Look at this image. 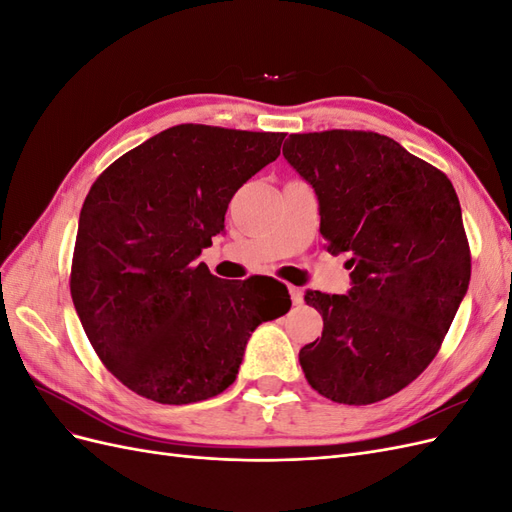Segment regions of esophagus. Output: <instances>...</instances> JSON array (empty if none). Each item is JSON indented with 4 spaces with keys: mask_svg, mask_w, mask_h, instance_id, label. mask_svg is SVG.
<instances>
[{
    "mask_svg": "<svg viewBox=\"0 0 512 512\" xmlns=\"http://www.w3.org/2000/svg\"><path fill=\"white\" fill-rule=\"evenodd\" d=\"M288 292H290V299L294 305L303 303V290L299 286H288Z\"/></svg>",
    "mask_w": 512,
    "mask_h": 512,
    "instance_id": "esophagus-1",
    "label": "esophagus"
}]
</instances>
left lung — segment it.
I'll return each mask as SVG.
<instances>
[{
  "label": "left lung",
  "instance_id": "obj_1",
  "mask_svg": "<svg viewBox=\"0 0 512 512\" xmlns=\"http://www.w3.org/2000/svg\"><path fill=\"white\" fill-rule=\"evenodd\" d=\"M284 158L312 185L331 254H350L348 294L307 290L322 337L299 352L307 382L337 404L399 393L440 350L470 284L453 183L376 132L290 134Z\"/></svg>",
  "mask_w": 512,
  "mask_h": 512
}]
</instances>
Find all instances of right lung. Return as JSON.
<instances>
[{"label":"right lung","instance_id":"add662e5","mask_svg":"<svg viewBox=\"0 0 512 512\" xmlns=\"http://www.w3.org/2000/svg\"><path fill=\"white\" fill-rule=\"evenodd\" d=\"M286 134L168 128L108 166L85 198L70 292L87 339L130 391L168 406L235 382L258 324L284 316V284H228L196 262L230 198L280 156Z\"/></svg>","mask_w":512,"mask_h":512}]
</instances>
